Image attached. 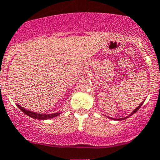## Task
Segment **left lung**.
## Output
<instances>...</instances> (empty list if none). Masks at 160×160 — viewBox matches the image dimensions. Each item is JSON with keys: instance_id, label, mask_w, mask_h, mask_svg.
<instances>
[{"instance_id": "left-lung-1", "label": "left lung", "mask_w": 160, "mask_h": 160, "mask_svg": "<svg viewBox=\"0 0 160 160\" xmlns=\"http://www.w3.org/2000/svg\"><path fill=\"white\" fill-rule=\"evenodd\" d=\"M143 103H144V101H143V102H142V103H141V104H140V105H139V106H138V107H137V108H136V109H134V110H133V111L132 112V113H131L130 114H129L128 116H127V117H125V118H111V117H109V116H107V117H108V118H111V119H113V120H122V119H125V118H128V117H130V116H132V114H134V113H135L136 112H137V110H138V109H140V107H141V106H142V105H143Z\"/></svg>"}]
</instances>
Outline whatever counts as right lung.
<instances>
[{
    "label": "right lung",
    "mask_w": 160,
    "mask_h": 160,
    "mask_svg": "<svg viewBox=\"0 0 160 160\" xmlns=\"http://www.w3.org/2000/svg\"><path fill=\"white\" fill-rule=\"evenodd\" d=\"M17 106L20 109V110L23 112L25 114H27L28 116H29L32 118H36V119H41V120H44V119H49V118H53L55 117H57L59 114L61 113V112H56V113H38L36 112L30 111V110H28V109H24L23 107L20 106L19 105H17Z\"/></svg>",
    "instance_id": "add662e5"
}]
</instances>
